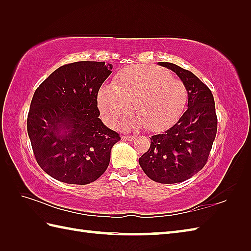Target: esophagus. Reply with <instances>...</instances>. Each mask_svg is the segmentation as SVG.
I'll return each mask as SVG.
<instances>
[{"label": "esophagus", "mask_w": 251, "mask_h": 251, "mask_svg": "<svg viewBox=\"0 0 251 251\" xmlns=\"http://www.w3.org/2000/svg\"><path fill=\"white\" fill-rule=\"evenodd\" d=\"M123 140H127V141H132L136 139L135 136H123Z\"/></svg>", "instance_id": "esophagus-1"}]
</instances>
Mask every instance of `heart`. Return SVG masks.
Returning <instances> with one entry per match:
<instances>
[{"instance_id":"1","label":"heart","mask_w":251,"mask_h":251,"mask_svg":"<svg viewBox=\"0 0 251 251\" xmlns=\"http://www.w3.org/2000/svg\"><path fill=\"white\" fill-rule=\"evenodd\" d=\"M188 100L185 85L161 68L130 66L116 77L115 85H103L97 101L101 114L117 127L135 112L139 115L134 127L153 131L172 125L182 114Z\"/></svg>"}]
</instances>
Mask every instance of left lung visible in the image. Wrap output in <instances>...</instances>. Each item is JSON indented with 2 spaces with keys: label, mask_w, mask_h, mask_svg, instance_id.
<instances>
[{
  "label": "left lung",
  "mask_w": 251,
  "mask_h": 251,
  "mask_svg": "<svg viewBox=\"0 0 251 251\" xmlns=\"http://www.w3.org/2000/svg\"><path fill=\"white\" fill-rule=\"evenodd\" d=\"M159 66L174 71L188 90V109L163 134L152 136L139 164L149 178L159 183H178L205 166L217 134L215 100L210 89L191 71L170 62Z\"/></svg>",
  "instance_id": "obj_1"
}]
</instances>
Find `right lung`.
<instances>
[{
    "label": "right lung",
    "instance_id": "right-lung-1",
    "mask_svg": "<svg viewBox=\"0 0 251 251\" xmlns=\"http://www.w3.org/2000/svg\"><path fill=\"white\" fill-rule=\"evenodd\" d=\"M104 61H77L52 72L36 88L26 128L37 164L69 184H88L108 168L120 135L99 119V88L112 73Z\"/></svg>",
    "mask_w": 251,
    "mask_h": 251
}]
</instances>
